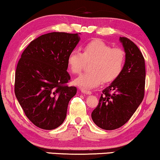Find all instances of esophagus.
Instances as JSON below:
<instances>
[{"label": "esophagus", "mask_w": 160, "mask_h": 160, "mask_svg": "<svg viewBox=\"0 0 160 160\" xmlns=\"http://www.w3.org/2000/svg\"><path fill=\"white\" fill-rule=\"evenodd\" d=\"M81 92L83 93V94H86V95H90L92 94V92L89 90H87V89H81Z\"/></svg>", "instance_id": "1"}]
</instances>
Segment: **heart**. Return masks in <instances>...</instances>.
<instances>
[{
  "label": "heart",
  "mask_w": 160,
  "mask_h": 160,
  "mask_svg": "<svg viewBox=\"0 0 160 160\" xmlns=\"http://www.w3.org/2000/svg\"><path fill=\"white\" fill-rule=\"evenodd\" d=\"M92 62L89 66L91 72L80 75L75 84L82 89H92L104 81L111 82L120 76L126 62V53L120 47L111 46L102 40H92L84 44L82 53L71 51L68 56V65L74 74L81 73L86 62Z\"/></svg>",
  "instance_id": "heart-1"
}]
</instances>
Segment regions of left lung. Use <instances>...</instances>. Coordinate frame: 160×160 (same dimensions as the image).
Instances as JSON below:
<instances>
[{
  "label": "left lung",
  "instance_id": "1",
  "mask_svg": "<svg viewBox=\"0 0 160 160\" xmlns=\"http://www.w3.org/2000/svg\"><path fill=\"white\" fill-rule=\"evenodd\" d=\"M126 62L120 76L102 91L92 119L99 128L113 130L129 120L144 96L145 62L142 53L127 38H120Z\"/></svg>",
  "mask_w": 160,
  "mask_h": 160
}]
</instances>
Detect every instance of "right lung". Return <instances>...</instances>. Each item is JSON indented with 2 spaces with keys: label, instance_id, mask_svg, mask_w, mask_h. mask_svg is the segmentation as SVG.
<instances>
[{
  "label": "right lung",
  "instance_id": "obj_1",
  "mask_svg": "<svg viewBox=\"0 0 160 160\" xmlns=\"http://www.w3.org/2000/svg\"><path fill=\"white\" fill-rule=\"evenodd\" d=\"M78 34L52 32L32 40L16 67L14 91L28 120L46 130L63 123L69 101L77 93L68 86V56L74 50Z\"/></svg>",
  "mask_w": 160,
  "mask_h": 160
}]
</instances>
